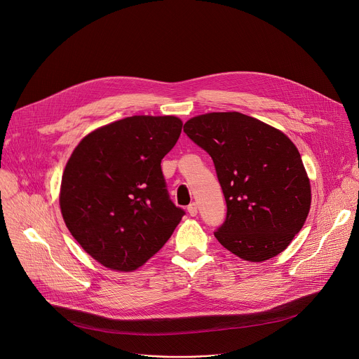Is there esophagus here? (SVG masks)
Instances as JSON below:
<instances>
[{
  "mask_svg": "<svg viewBox=\"0 0 359 359\" xmlns=\"http://www.w3.org/2000/svg\"><path fill=\"white\" fill-rule=\"evenodd\" d=\"M187 212H189V215L190 216H197V204L196 203H190L189 206H187Z\"/></svg>",
  "mask_w": 359,
  "mask_h": 359,
  "instance_id": "obj_1",
  "label": "esophagus"
}]
</instances>
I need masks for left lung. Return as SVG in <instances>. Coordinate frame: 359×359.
Wrapping results in <instances>:
<instances>
[{"mask_svg": "<svg viewBox=\"0 0 359 359\" xmlns=\"http://www.w3.org/2000/svg\"><path fill=\"white\" fill-rule=\"evenodd\" d=\"M213 159L227 216L215 233L237 257L262 263L283 252L311 208V184L291 139L240 112H212L184 123Z\"/></svg>", "mask_w": 359, "mask_h": 359, "instance_id": "1", "label": "left lung"}]
</instances>
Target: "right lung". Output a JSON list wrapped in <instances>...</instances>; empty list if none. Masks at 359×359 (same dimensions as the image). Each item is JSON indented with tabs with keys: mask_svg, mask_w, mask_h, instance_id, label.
Returning <instances> with one entry per match:
<instances>
[{
	"mask_svg": "<svg viewBox=\"0 0 359 359\" xmlns=\"http://www.w3.org/2000/svg\"><path fill=\"white\" fill-rule=\"evenodd\" d=\"M176 116H129L88 133L64 169L60 208L99 264L129 273L170 238L184 212L170 201L161 162L176 144Z\"/></svg>",
	"mask_w": 359,
	"mask_h": 359,
	"instance_id": "add662e5",
	"label": "right lung"
}]
</instances>
